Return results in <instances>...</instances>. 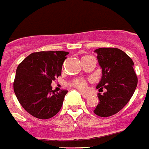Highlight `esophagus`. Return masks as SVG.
I'll return each mask as SVG.
<instances>
[{"instance_id":"esophagus-1","label":"esophagus","mask_w":149,"mask_h":149,"mask_svg":"<svg viewBox=\"0 0 149 149\" xmlns=\"http://www.w3.org/2000/svg\"><path fill=\"white\" fill-rule=\"evenodd\" d=\"M81 95H82V97H84V98H87V97H88L90 95L88 94H86V93H84V92H81Z\"/></svg>"}]
</instances>
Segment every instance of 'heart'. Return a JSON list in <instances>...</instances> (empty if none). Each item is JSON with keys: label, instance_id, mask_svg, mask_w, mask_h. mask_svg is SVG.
Returning <instances> with one entry per match:
<instances>
[{"label": "heart", "instance_id": "b5f03b06", "mask_svg": "<svg viewBox=\"0 0 149 149\" xmlns=\"http://www.w3.org/2000/svg\"><path fill=\"white\" fill-rule=\"evenodd\" d=\"M85 57H87V56H85ZM83 58H84V57H83ZM70 84L71 86L74 87L76 88L80 89V90H85L87 88V86H88L86 81L84 80V79H81V78L74 79L73 81H71Z\"/></svg>", "mask_w": 149, "mask_h": 149}]
</instances>
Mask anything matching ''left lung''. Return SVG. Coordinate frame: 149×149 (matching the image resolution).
I'll return each mask as SVG.
<instances>
[{"mask_svg": "<svg viewBox=\"0 0 149 149\" xmlns=\"http://www.w3.org/2000/svg\"><path fill=\"white\" fill-rule=\"evenodd\" d=\"M102 75L97 88L106 91L98 94L99 103L94 110L100 117H109L122 110L133 95L138 78L132 58L123 51L114 47L95 51Z\"/></svg>", "mask_w": 149, "mask_h": 149, "instance_id": "1", "label": "left lung"}]
</instances>
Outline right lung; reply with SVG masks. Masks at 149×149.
Masks as SVG:
<instances>
[{
  "label": "right lung",
  "instance_id": "add662e5",
  "mask_svg": "<svg viewBox=\"0 0 149 149\" xmlns=\"http://www.w3.org/2000/svg\"><path fill=\"white\" fill-rule=\"evenodd\" d=\"M67 52L32 53L17 66L14 81L16 97L27 112L40 118H51L60 111L67 90L55 92L52 82L61 74Z\"/></svg>",
  "mask_w": 149,
  "mask_h": 149
}]
</instances>
